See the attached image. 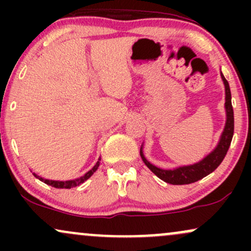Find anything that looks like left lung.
Masks as SVG:
<instances>
[{"mask_svg":"<svg viewBox=\"0 0 251 251\" xmlns=\"http://www.w3.org/2000/svg\"><path fill=\"white\" fill-rule=\"evenodd\" d=\"M221 77L223 80L224 88H226V103H224L226 114V126L222 132L217 146L206 157H204L198 163L191 164V165L178 166V168L172 170H164L150 163L143 153V145L140 148V155H142V159L145 163V165L158 178L166 181V183L172 184V185H184V184L195 183V181L201 179L205 176L211 174L212 171H215L220 166V164L223 162L230 144H231L232 135H234V109H232L231 105V92H230L229 83H227L222 72Z\"/></svg>","mask_w":251,"mask_h":251,"instance_id":"obj_1","label":"left lung"}]
</instances>
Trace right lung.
<instances>
[{"mask_svg": "<svg viewBox=\"0 0 251 251\" xmlns=\"http://www.w3.org/2000/svg\"><path fill=\"white\" fill-rule=\"evenodd\" d=\"M100 160H101V159H100V158H99V160H98L96 165H94L93 168L89 170L87 174H85L83 176H81V177L75 178V179H72V180H65V181H63V180H50V179H45V178L40 177V176H37V175H35V174H33V175L35 176L36 178H39L40 180L43 181V183L48 184V185H50V186H54V188H56V189H71V188H75V186H79L80 184L83 183V181L87 180L88 178L91 177V176L93 175L94 172L97 171L98 168H99V165H100Z\"/></svg>", "mask_w": 251, "mask_h": 251, "instance_id": "right-lung-1", "label": "right lung"}]
</instances>
